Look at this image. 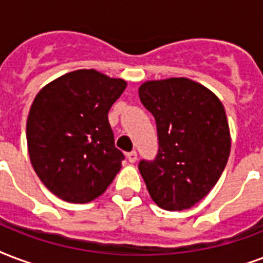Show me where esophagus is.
I'll list each match as a JSON object with an SVG mask.
<instances>
[{"label":"esophagus","instance_id":"34e87169","mask_svg":"<svg viewBox=\"0 0 263 263\" xmlns=\"http://www.w3.org/2000/svg\"><path fill=\"white\" fill-rule=\"evenodd\" d=\"M127 158H128V161H129V163L134 164L136 160H138V154H136V152H131V153L127 154Z\"/></svg>","mask_w":263,"mask_h":263}]
</instances>
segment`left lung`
<instances>
[{"mask_svg":"<svg viewBox=\"0 0 263 263\" xmlns=\"http://www.w3.org/2000/svg\"><path fill=\"white\" fill-rule=\"evenodd\" d=\"M139 98L157 124V157L139 163L150 197L167 211L193 207L211 192L229 158L225 107L214 92L185 77L145 81Z\"/></svg>","mask_w":263,"mask_h":263,"instance_id":"left-lung-1","label":"left lung"}]
</instances>
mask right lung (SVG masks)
Masks as SVG:
<instances>
[{
    "label": "right lung",
    "mask_w": 263,
    "mask_h": 263,
    "mask_svg": "<svg viewBox=\"0 0 263 263\" xmlns=\"http://www.w3.org/2000/svg\"><path fill=\"white\" fill-rule=\"evenodd\" d=\"M127 88L123 78L93 69L60 76L34 98L27 117V149L34 171L65 201L89 203L121 170L110 107Z\"/></svg>",
    "instance_id": "1"
}]
</instances>
